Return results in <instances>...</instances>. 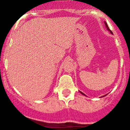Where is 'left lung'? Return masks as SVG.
<instances>
[{
  "label": "left lung",
  "mask_w": 130,
  "mask_h": 130,
  "mask_svg": "<svg viewBox=\"0 0 130 130\" xmlns=\"http://www.w3.org/2000/svg\"><path fill=\"white\" fill-rule=\"evenodd\" d=\"M104 24H105L106 27V28H107V31H109V32H110V33H111V34H112V31H111V30H110V29H109V28L108 26H107V23H106V22H105V21H104ZM79 92H80V93H81V94H82V95H85V96H86V94H84V93H83V92H80V91H79ZM106 95H107V94H106ZM106 95H103V96H102V97H104V96H106Z\"/></svg>",
  "instance_id": "obj_1"
}]
</instances>
